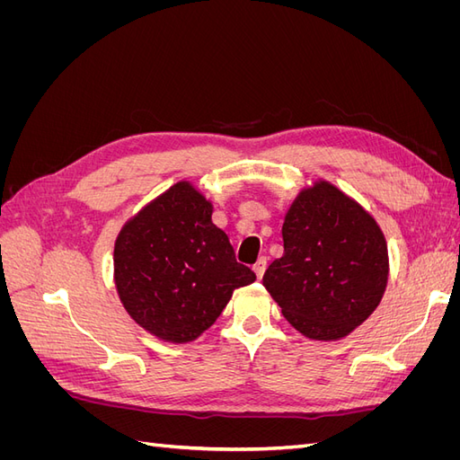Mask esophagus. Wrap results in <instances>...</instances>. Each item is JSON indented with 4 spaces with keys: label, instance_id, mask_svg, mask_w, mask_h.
Returning <instances> with one entry per match:
<instances>
[{
    "label": "esophagus",
    "instance_id": "esophagus-1",
    "mask_svg": "<svg viewBox=\"0 0 460 460\" xmlns=\"http://www.w3.org/2000/svg\"><path fill=\"white\" fill-rule=\"evenodd\" d=\"M253 270H255V274H257V278L261 280L262 278V274H264V270H267V257H261L257 262H255V267H253Z\"/></svg>",
    "mask_w": 460,
    "mask_h": 460
}]
</instances>
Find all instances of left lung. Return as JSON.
<instances>
[{"instance_id":"8db88e82","label":"left lung","mask_w":460,"mask_h":460,"mask_svg":"<svg viewBox=\"0 0 460 460\" xmlns=\"http://www.w3.org/2000/svg\"><path fill=\"white\" fill-rule=\"evenodd\" d=\"M284 255L262 284L288 323L313 340H338L378 307L387 284V247L372 217L320 182L291 205Z\"/></svg>"}]
</instances>
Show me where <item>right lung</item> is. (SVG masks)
Listing matches in <instances>:
<instances>
[{
    "label": "right lung",
    "mask_w": 460,
    "mask_h": 460,
    "mask_svg": "<svg viewBox=\"0 0 460 460\" xmlns=\"http://www.w3.org/2000/svg\"><path fill=\"white\" fill-rule=\"evenodd\" d=\"M213 207L180 182L142 208L119 234L115 282L124 309L161 340L186 343L215 324L234 289L255 282L235 261Z\"/></svg>",
    "instance_id": "obj_1"
}]
</instances>
